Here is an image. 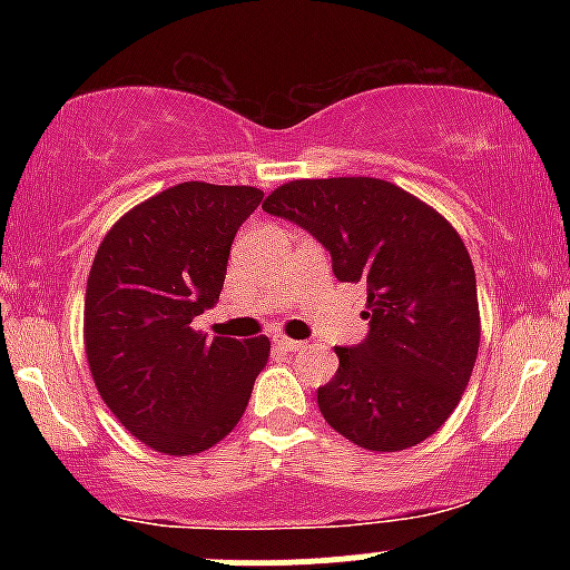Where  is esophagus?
<instances>
[{
    "label": "esophagus",
    "mask_w": 570,
    "mask_h": 570,
    "mask_svg": "<svg viewBox=\"0 0 570 570\" xmlns=\"http://www.w3.org/2000/svg\"><path fill=\"white\" fill-rule=\"evenodd\" d=\"M273 345H276V348L284 351V353H294V351L303 348V343H297V340H289V337H284V335L273 340Z\"/></svg>",
    "instance_id": "esophagus-1"
}]
</instances>
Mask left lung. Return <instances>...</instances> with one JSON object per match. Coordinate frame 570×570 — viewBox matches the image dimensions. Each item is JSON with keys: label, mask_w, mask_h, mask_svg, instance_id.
Returning a JSON list of instances; mask_svg holds the SVG:
<instances>
[{"label": "left lung", "mask_w": 570, "mask_h": 570, "mask_svg": "<svg viewBox=\"0 0 570 570\" xmlns=\"http://www.w3.org/2000/svg\"><path fill=\"white\" fill-rule=\"evenodd\" d=\"M263 208L311 233L337 281L367 286V337L335 348L340 367L318 389L324 421L377 453L434 434L461 402L480 348L461 235L426 203L370 176L289 181Z\"/></svg>", "instance_id": "obj_1"}]
</instances>
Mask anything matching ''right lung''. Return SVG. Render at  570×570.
Segmentation results:
<instances>
[{
	"instance_id": "obj_1",
	"label": "right lung",
	"mask_w": 570,
	"mask_h": 570,
	"mask_svg": "<svg viewBox=\"0 0 570 570\" xmlns=\"http://www.w3.org/2000/svg\"><path fill=\"white\" fill-rule=\"evenodd\" d=\"M257 187L185 181L128 212L98 246L85 292V353L98 394L136 440L193 455L230 434L271 356L267 337L193 330L217 305Z\"/></svg>"
}]
</instances>
